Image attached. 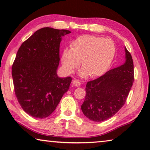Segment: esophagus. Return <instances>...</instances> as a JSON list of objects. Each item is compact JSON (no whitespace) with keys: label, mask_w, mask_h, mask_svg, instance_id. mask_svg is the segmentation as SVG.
Instances as JSON below:
<instances>
[{"label":"esophagus","mask_w":150,"mask_h":150,"mask_svg":"<svg viewBox=\"0 0 150 150\" xmlns=\"http://www.w3.org/2000/svg\"><path fill=\"white\" fill-rule=\"evenodd\" d=\"M72 83H73V85L75 86V87H80V85H81V82L77 80V79L73 80Z\"/></svg>","instance_id":"1"}]
</instances>
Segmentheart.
Here are the masks:
<instances>
[{
    "label": "heart",
    "mask_w": 150,
    "mask_h": 150,
    "mask_svg": "<svg viewBox=\"0 0 150 150\" xmlns=\"http://www.w3.org/2000/svg\"><path fill=\"white\" fill-rule=\"evenodd\" d=\"M116 53V47L110 38L93 35H82L76 38L65 48L62 55L64 69L73 73L79 67L82 61L83 69L81 77L90 75L91 77H100L110 69Z\"/></svg>",
    "instance_id": "heart-1"
}]
</instances>
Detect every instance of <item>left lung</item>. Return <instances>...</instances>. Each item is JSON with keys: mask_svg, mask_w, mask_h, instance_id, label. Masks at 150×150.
Listing matches in <instances>:
<instances>
[{"mask_svg": "<svg viewBox=\"0 0 150 150\" xmlns=\"http://www.w3.org/2000/svg\"><path fill=\"white\" fill-rule=\"evenodd\" d=\"M125 52L126 62L123 65L87 82L85 98L81 108L89 120H108L125 104L134 79L132 57L126 47Z\"/></svg>", "mask_w": 150, "mask_h": 150, "instance_id": "left-lung-1", "label": "left lung"}]
</instances>
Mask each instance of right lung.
Instances as JSON below:
<instances>
[{"mask_svg":"<svg viewBox=\"0 0 150 150\" xmlns=\"http://www.w3.org/2000/svg\"><path fill=\"white\" fill-rule=\"evenodd\" d=\"M67 30L43 28L22 43L12 65L15 95L22 109L37 118L49 116L69 88L72 79L57 75L62 37Z\"/></svg>","mask_w":150,"mask_h":150,"instance_id":"add662e5","label":"right lung"}]
</instances>
